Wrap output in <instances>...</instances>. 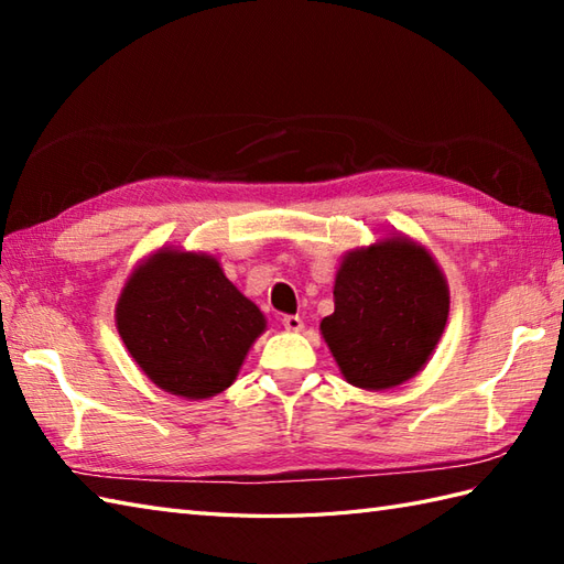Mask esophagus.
Returning <instances> with one entry per match:
<instances>
[{
  "label": "esophagus",
  "mask_w": 564,
  "mask_h": 564,
  "mask_svg": "<svg viewBox=\"0 0 564 564\" xmlns=\"http://www.w3.org/2000/svg\"><path fill=\"white\" fill-rule=\"evenodd\" d=\"M283 327L285 329H289V332H303V319L301 317H297V315H283Z\"/></svg>",
  "instance_id": "obj_1"
}]
</instances>
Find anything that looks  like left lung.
<instances>
[{"mask_svg":"<svg viewBox=\"0 0 564 564\" xmlns=\"http://www.w3.org/2000/svg\"><path fill=\"white\" fill-rule=\"evenodd\" d=\"M446 275L402 235L346 251L334 279V313L322 337L356 388L388 390L414 378L448 319Z\"/></svg>","mask_w":564,"mask_h":564,"instance_id":"8db88e82","label":"left lung"}]
</instances>
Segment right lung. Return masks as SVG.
I'll return each instance as SVG.
<instances>
[{"label":"right lung","mask_w":564,"mask_h":564,"mask_svg":"<svg viewBox=\"0 0 564 564\" xmlns=\"http://www.w3.org/2000/svg\"><path fill=\"white\" fill-rule=\"evenodd\" d=\"M116 327L154 386L206 400L232 386L267 319L218 259L162 247L130 273Z\"/></svg>","instance_id":"right-lung-1"}]
</instances>
